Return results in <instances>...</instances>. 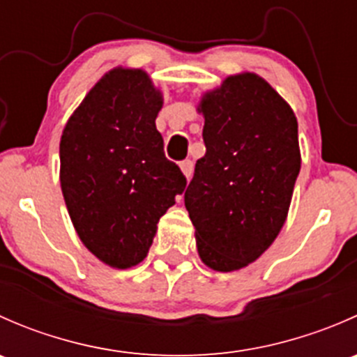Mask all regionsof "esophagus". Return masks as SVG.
Masks as SVG:
<instances>
[{
    "label": "esophagus",
    "instance_id": "1",
    "mask_svg": "<svg viewBox=\"0 0 357 357\" xmlns=\"http://www.w3.org/2000/svg\"><path fill=\"white\" fill-rule=\"evenodd\" d=\"M179 167H181L183 174L186 176V179L192 178V174H193V162L192 160H183L181 164H179Z\"/></svg>",
    "mask_w": 357,
    "mask_h": 357
}]
</instances>
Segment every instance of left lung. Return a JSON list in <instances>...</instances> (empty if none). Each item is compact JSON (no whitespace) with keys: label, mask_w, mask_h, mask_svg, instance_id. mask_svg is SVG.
I'll return each mask as SVG.
<instances>
[{"label":"left lung","mask_w":357,"mask_h":357,"mask_svg":"<svg viewBox=\"0 0 357 357\" xmlns=\"http://www.w3.org/2000/svg\"><path fill=\"white\" fill-rule=\"evenodd\" d=\"M205 155L185 192L205 266L229 273L257 261L289 215L301 171L297 117L266 79L228 75L205 91Z\"/></svg>","instance_id":"8db88e82"}]
</instances>
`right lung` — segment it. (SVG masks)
I'll list each match as a JSON object with an SVG mask.
<instances>
[{"mask_svg":"<svg viewBox=\"0 0 357 357\" xmlns=\"http://www.w3.org/2000/svg\"><path fill=\"white\" fill-rule=\"evenodd\" d=\"M162 91L142 68L107 72L68 117L60 139V185L84 247L115 269L139 264L157 222L185 192L155 128Z\"/></svg>","mask_w":357,"mask_h":357,"instance_id":"add662e5","label":"right lung"}]
</instances>
